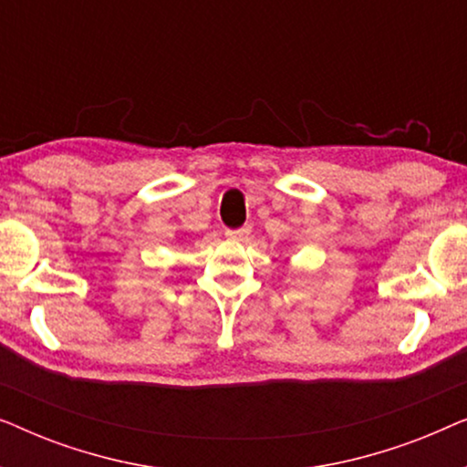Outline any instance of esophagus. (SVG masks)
I'll return each instance as SVG.
<instances>
[{"label": "esophagus", "instance_id": "esophagus-1", "mask_svg": "<svg viewBox=\"0 0 467 467\" xmlns=\"http://www.w3.org/2000/svg\"><path fill=\"white\" fill-rule=\"evenodd\" d=\"M248 234H251V227H242V229H229L225 232V235L229 240H235V242H242L248 238Z\"/></svg>", "mask_w": 467, "mask_h": 467}]
</instances>
